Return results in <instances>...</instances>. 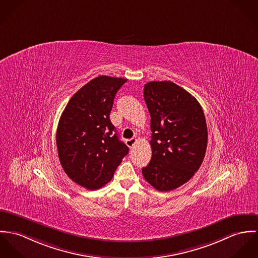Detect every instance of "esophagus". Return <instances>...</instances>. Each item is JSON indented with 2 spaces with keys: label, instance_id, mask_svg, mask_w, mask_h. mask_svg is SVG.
Listing matches in <instances>:
<instances>
[{
  "label": "esophagus",
  "instance_id": "34e87169",
  "mask_svg": "<svg viewBox=\"0 0 258 258\" xmlns=\"http://www.w3.org/2000/svg\"><path fill=\"white\" fill-rule=\"evenodd\" d=\"M138 143V140H137L136 138L131 139V140H126V141H125V144H126L130 148H133V147L136 145V143Z\"/></svg>",
  "mask_w": 258,
  "mask_h": 258
}]
</instances>
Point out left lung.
<instances>
[{
  "label": "left lung",
  "mask_w": 258,
  "mask_h": 258,
  "mask_svg": "<svg viewBox=\"0 0 258 258\" xmlns=\"http://www.w3.org/2000/svg\"><path fill=\"white\" fill-rule=\"evenodd\" d=\"M150 114L152 156L144 179L158 191H171L188 182L204 160L208 130L199 102L170 81L144 85Z\"/></svg>",
  "instance_id": "8db88e82"
}]
</instances>
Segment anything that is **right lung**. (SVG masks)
Wrapping results in <instances>:
<instances>
[{
    "instance_id": "1",
    "label": "right lung",
    "mask_w": 258,
    "mask_h": 258,
    "mask_svg": "<svg viewBox=\"0 0 258 258\" xmlns=\"http://www.w3.org/2000/svg\"><path fill=\"white\" fill-rule=\"evenodd\" d=\"M127 79L99 76L78 90L58 122V157L68 177L96 190L111 181L128 147L118 140L110 113Z\"/></svg>"
}]
</instances>
